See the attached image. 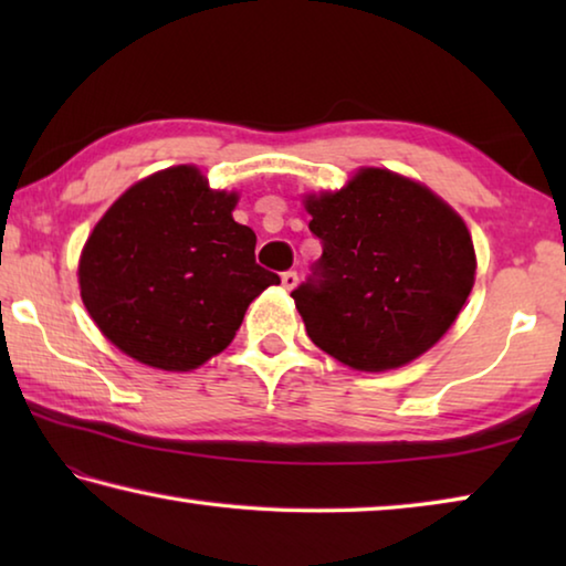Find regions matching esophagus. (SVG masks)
I'll return each instance as SVG.
<instances>
[{
	"label": "esophagus",
	"instance_id": "obj_1",
	"mask_svg": "<svg viewBox=\"0 0 566 566\" xmlns=\"http://www.w3.org/2000/svg\"><path fill=\"white\" fill-rule=\"evenodd\" d=\"M296 282H300V274H296L294 270L282 272V286H284V290H294Z\"/></svg>",
	"mask_w": 566,
	"mask_h": 566
}]
</instances>
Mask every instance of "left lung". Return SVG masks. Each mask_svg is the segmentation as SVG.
Listing matches in <instances>:
<instances>
[{
  "instance_id": "1",
  "label": "left lung",
  "mask_w": 566,
  "mask_h": 566,
  "mask_svg": "<svg viewBox=\"0 0 566 566\" xmlns=\"http://www.w3.org/2000/svg\"><path fill=\"white\" fill-rule=\"evenodd\" d=\"M322 242L292 292L319 349L361 371L419 357L452 327L474 284V244L457 212L427 187L361 169L334 195L306 199Z\"/></svg>"
}]
</instances>
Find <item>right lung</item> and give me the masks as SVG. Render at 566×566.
Masks as SVG:
<instances>
[{"label": "right lung", "instance_id": "obj_1", "mask_svg": "<svg viewBox=\"0 0 566 566\" xmlns=\"http://www.w3.org/2000/svg\"><path fill=\"white\" fill-rule=\"evenodd\" d=\"M237 195L195 167L124 191L80 260L82 302L104 337L149 367L187 371L234 339L244 312L280 276L256 264V234L234 222Z\"/></svg>", "mask_w": 566, "mask_h": 566}]
</instances>
